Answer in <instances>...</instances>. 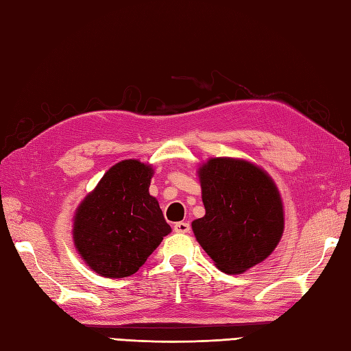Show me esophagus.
Segmentation results:
<instances>
[{"label":"esophagus","instance_id":"esophagus-1","mask_svg":"<svg viewBox=\"0 0 351 351\" xmlns=\"http://www.w3.org/2000/svg\"><path fill=\"white\" fill-rule=\"evenodd\" d=\"M173 229L178 234H187V232H190V225L187 221H178V223H175Z\"/></svg>","mask_w":351,"mask_h":351}]
</instances>
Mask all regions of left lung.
Instances as JSON below:
<instances>
[{
    "mask_svg": "<svg viewBox=\"0 0 351 351\" xmlns=\"http://www.w3.org/2000/svg\"><path fill=\"white\" fill-rule=\"evenodd\" d=\"M199 180L205 215L191 228L219 270L241 274L271 255L283 234V205L267 171L220 156L202 164Z\"/></svg>",
    "mask_w": 351,
    "mask_h": 351,
    "instance_id": "obj_1",
    "label": "left lung"
}]
</instances>
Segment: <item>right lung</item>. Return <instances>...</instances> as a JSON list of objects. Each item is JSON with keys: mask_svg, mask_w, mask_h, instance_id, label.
Masks as SVG:
<instances>
[{"mask_svg": "<svg viewBox=\"0 0 351 351\" xmlns=\"http://www.w3.org/2000/svg\"><path fill=\"white\" fill-rule=\"evenodd\" d=\"M154 169L137 160L114 164L73 217V243L84 263L104 278L136 273L171 228L149 195Z\"/></svg>", "mask_w": 351, "mask_h": 351, "instance_id": "add662e5", "label": "right lung"}]
</instances>
